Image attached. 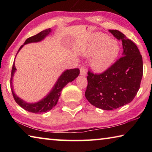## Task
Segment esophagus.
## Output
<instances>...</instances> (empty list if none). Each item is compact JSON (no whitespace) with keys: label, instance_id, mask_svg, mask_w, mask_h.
<instances>
[{"label":"esophagus","instance_id":"34e87169","mask_svg":"<svg viewBox=\"0 0 152 152\" xmlns=\"http://www.w3.org/2000/svg\"><path fill=\"white\" fill-rule=\"evenodd\" d=\"M80 75H82V76H86V75L87 70H86V68L84 66H82L80 67Z\"/></svg>","mask_w":152,"mask_h":152}]
</instances>
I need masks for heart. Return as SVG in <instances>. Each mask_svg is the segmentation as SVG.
<instances>
[{"instance_id": "heart-1", "label": "heart", "mask_w": 152, "mask_h": 152, "mask_svg": "<svg viewBox=\"0 0 152 152\" xmlns=\"http://www.w3.org/2000/svg\"><path fill=\"white\" fill-rule=\"evenodd\" d=\"M119 45L104 33L94 34L87 45L84 55L92 56L91 64L94 70L101 72L109 68L119 53Z\"/></svg>"}]
</instances>
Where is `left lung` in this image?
<instances>
[{"label":"left lung","instance_id":"left-lung-1","mask_svg":"<svg viewBox=\"0 0 152 152\" xmlns=\"http://www.w3.org/2000/svg\"><path fill=\"white\" fill-rule=\"evenodd\" d=\"M109 31L122 41L123 56L101 74L88 72L85 96L93 106L113 110L132 102L140 89L143 60L139 49L118 30Z\"/></svg>","mask_w":152,"mask_h":152}]
</instances>
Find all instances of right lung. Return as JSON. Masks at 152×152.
<instances>
[{
  "label": "right lung",
  "instance_id": "1",
  "mask_svg": "<svg viewBox=\"0 0 152 152\" xmlns=\"http://www.w3.org/2000/svg\"><path fill=\"white\" fill-rule=\"evenodd\" d=\"M51 31V29L43 30L40 33H37V35L32 36V37H30L28 38V39H27L24 43V45L29 43L40 42V41L44 39L46 36L50 34ZM23 45L20 46L19 50L17 51V54L20 51V49L23 48ZM16 70L17 69L15 68L14 61L13 64H12L11 77V88L12 96H13L15 102H16L20 107H21L23 109L27 110V111L31 112L33 113H46L49 111V110H50L52 108L54 107L56 104H57L62 88L67 84L73 81L74 79L77 78L80 74V70L78 68L70 69V70H67L66 71H64V72L61 74V75L60 76V78H58L57 82L55 84V85L53 86L52 90H51V92L47 95V96L45 98H43L42 100H41L40 101L35 102V103H27V102H25L24 101H23L22 99H20V98L18 97L17 95L14 93L13 89H12V76H13Z\"/></svg>",
  "mask_w": 152,
  "mask_h": 152
}]
</instances>
